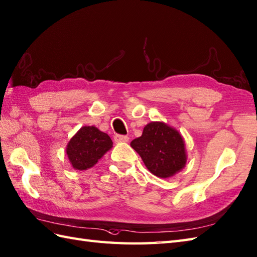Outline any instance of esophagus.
Wrapping results in <instances>:
<instances>
[{
	"label": "esophagus",
	"instance_id": "obj_1",
	"mask_svg": "<svg viewBox=\"0 0 257 257\" xmlns=\"http://www.w3.org/2000/svg\"><path fill=\"white\" fill-rule=\"evenodd\" d=\"M114 140L116 143H121V142H128L129 137L127 136H121V135H116L114 137Z\"/></svg>",
	"mask_w": 257,
	"mask_h": 257
}]
</instances>
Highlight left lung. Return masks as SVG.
<instances>
[{
  "instance_id": "obj_1",
  "label": "left lung",
  "mask_w": 257,
  "mask_h": 257,
  "mask_svg": "<svg viewBox=\"0 0 257 257\" xmlns=\"http://www.w3.org/2000/svg\"><path fill=\"white\" fill-rule=\"evenodd\" d=\"M147 169L161 178L181 172L187 162L185 141L178 130L163 121H151L139 138L130 143Z\"/></svg>"
}]
</instances>
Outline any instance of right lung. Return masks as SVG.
<instances>
[{
	"instance_id": "add662e5",
	"label": "right lung",
	"mask_w": 257,
	"mask_h": 257,
	"mask_svg": "<svg viewBox=\"0 0 257 257\" xmlns=\"http://www.w3.org/2000/svg\"><path fill=\"white\" fill-rule=\"evenodd\" d=\"M111 147L108 135L94 126H84L70 139L65 152L74 170L86 171L93 168Z\"/></svg>"
}]
</instances>
